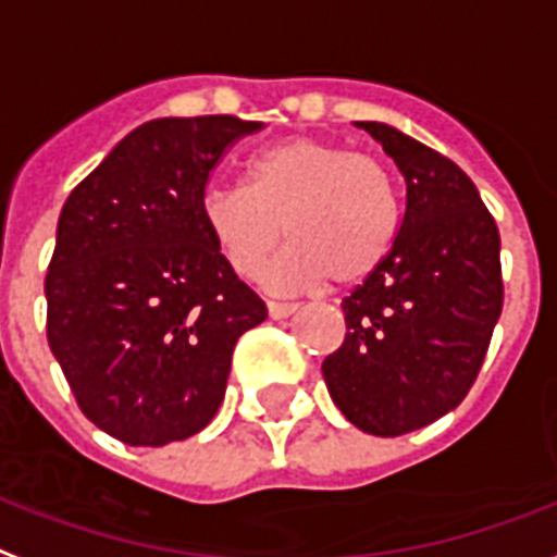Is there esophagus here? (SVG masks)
Returning a JSON list of instances; mask_svg holds the SVG:
<instances>
[{
	"instance_id": "obj_1",
	"label": "esophagus",
	"mask_w": 557,
	"mask_h": 557,
	"mask_svg": "<svg viewBox=\"0 0 557 557\" xmlns=\"http://www.w3.org/2000/svg\"><path fill=\"white\" fill-rule=\"evenodd\" d=\"M267 310H270V317L273 319H284V317H290V313H296L299 305H290V301H270Z\"/></svg>"
}]
</instances>
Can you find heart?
I'll return each mask as SVG.
<instances>
[{
  "instance_id": "1",
  "label": "heart",
  "mask_w": 557,
  "mask_h": 557,
  "mask_svg": "<svg viewBox=\"0 0 557 557\" xmlns=\"http://www.w3.org/2000/svg\"><path fill=\"white\" fill-rule=\"evenodd\" d=\"M202 226L238 275H256L284 232L293 247L267 267L270 290H299L331 278L357 287L386 261L400 226L389 168L313 136L284 139L247 168V185H211Z\"/></svg>"
}]
</instances>
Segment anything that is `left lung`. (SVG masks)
<instances>
[{"label": "left lung", "mask_w": 557, "mask_h": 557, "mask_svg": "<svg viewBox=\"0 0 557 557\" xmlns=\"http://www.w3.org/2000/svg\"><path fill=\"white\" fill-rule=\"evenodd\" d=\"M407 183L389 256L343 299L346 339L322 377L339 412L372 435L433 424L476 381L503 310L499 232L462 168L383 122H357Z\"/></svg>", "instance_id": "left-lung-1"}]
</instances>
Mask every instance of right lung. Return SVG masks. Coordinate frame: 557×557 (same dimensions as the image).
I'll return each mask as SVG.
<instances>
[{
    "mask_svg": "<svg viewBox=\"0 0 557 557\" xmlns=\"http://www.w3.org/2000/svg\"><path fill=\"white\" fill-rule=\"evenodd\" d=\"M261 127L153 119L63 202L46 334L81 412L119 442L162 447L200 433L223 404L235 343L267 319L200 218L211 168Z\"/></svg>",
    "mask_w": 557,
    "mask_h": 557,
    "instance_id": "right-lung-1",
    "label": "right lung"
}]
</instances>
